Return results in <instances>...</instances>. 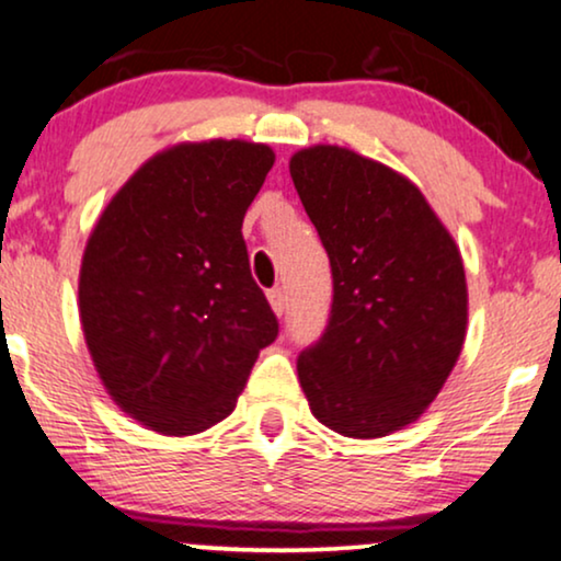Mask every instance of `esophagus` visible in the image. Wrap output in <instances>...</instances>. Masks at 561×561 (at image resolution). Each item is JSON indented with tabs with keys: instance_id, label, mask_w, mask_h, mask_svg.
<instances>
[{
	"instance_id": "esophagus-1",
	"label": "esophagus",
	"mask_w": 561,
	"mask_h": 561,
	"mask_svg": "<svg viewBox=\"0 0 561 561\" xmlns=\"http://www.w3.org/2000/svg\"><path fill=\"white\" fill-rule=\"evenodd\" d=\"M268 302H272V308H274L276 316L285 313V308H287V295H285V289H282V287L268 289Z\"/></svg>"
}]
</instances>
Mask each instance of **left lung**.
Returning a JSON list of instances; mask_svg holds the SVG:
<instances>
[{
	"instance_id": "obj_1",
	"label": "left lung",
	"mask_w": 561,
	"mask_h": 561,
	"mask_svg": "<svg viewBox=\"0 0 561 561\" xmlns=\"http://www.w3.org/2000/svg\"><path fill=\"white\" fill-rule=\"evenodd\" d=\"M289 173L333 276L329 323L297 357V378L325 427L382 437L420 420L456 365L463 261L422 191L382 162L318 145Z\"/></svg>"
}]
</instances>
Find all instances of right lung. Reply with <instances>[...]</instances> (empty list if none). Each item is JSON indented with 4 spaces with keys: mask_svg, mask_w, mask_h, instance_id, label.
<instances>
[{
    "mask_svg": "<svg viewBox=\"0 0 561 561\" xmlns=\"http://www.w3.org/2000/svg\"><path fill=\"white\" fill-rule=\"evenodd\" d=\"M274 152L211 139L147 160L88 240L80 318L113 401L162 435H196L236 409L279 333L251 276L243 217Z\"/></svg>",
    "mask_w": 561,
    "mask_h": 561,
    "instance_id": "add662e5",
    "label": "right lung"
}]
</instances>
